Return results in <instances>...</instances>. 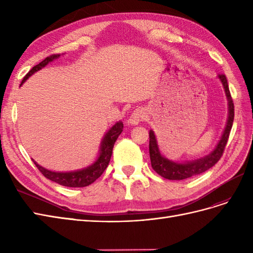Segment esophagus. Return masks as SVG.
<instances>
[{"label":"esophagus","mask_w":253,"mask_h":253,"mask_svg":"<svg viewBox=\"0 0 253 253\" xmlns=\"http://www.w3.org/2000/svg\"><path fill=\"white\" fill-rule=\"evenodd\" d=\"M143 118H144V113L142 112V110L137 109V110H135V111L131 114V116L128 117V120H127V121H128L129 125L136 126V125H138L140 121H142Z\"/></svg>","instance_id":"34e87169"}]
</instances>
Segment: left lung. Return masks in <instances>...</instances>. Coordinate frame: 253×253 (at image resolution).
Here are the masks:
<instances>
[{"label":"left lung","instance_id":"8db88e82","mask_svg":"<svg viewBox=\"0 0 253 253\" xmlns=\"http://www.w3.org/2000/svg\"><path fill=\"white\" fill-rule=\"evenodd\" d=\"M218 79L223 84L225 94L228 101V118L225 129L219 141L217 142L216 147L210 153V154L206 155L200 159L192 160V162H185V163H175L173 160L166 158L162 153H160L156 136L154 131L150 129V144H149V151H150V158H151V165L154 171L163 176L164 178L170 179V180H181L186 179L192 176L202 174L209 170L215 165L220 159L223 152L225 150L226 143L229 138V134H230L233 119H234V105L232 98L230 95V90H229L227 78L225 75H218Z\"/></svg>","mask_w":253,"mask_h":253}]
</instances>
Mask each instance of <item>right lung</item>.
Wrapping results in <instances>:
<instances>
[{"instance_id": "obj_1", "label": "right lung", "mask_w": 253, "mask_h": 253, "mask_svg": "<svg viewBox=\"0 0 253 253\" xmlns=\"http://www.w3.org/2000/svg\"><path fill=\"white\" fill-rule=\"evenodd\" d=\"M60 55H51L47 58H45L39 64L34 66L32 70L27 73L25 77L23 78L21 85L30 77V76L34 75L36 72H39L43 67L52 62L53 60L58 59ZM122 128H124V124H122V121H118L105 133L100 144V150H99V155L97 159L90 166L84 168V169L71 172H55L45 169V168H43L39 164H37L34 159L33 162L45 177L59 183L61 186L72 188H82L89 186L90 183H93L97 178L100 177L104 170L106 169V167L109 166L115 141L117 140L118 136L121 134Z\"/></svg>"}]
</instances>
